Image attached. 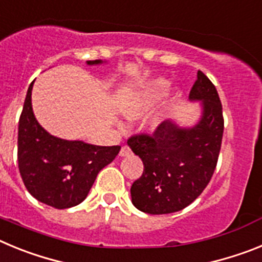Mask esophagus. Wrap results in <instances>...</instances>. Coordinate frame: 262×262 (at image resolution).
Masks as SVG:
<instances>
[{
	"label": "esophagus",
	"mask_w": 262,
	"mask_h": 262,
	"mask_svg": "<svg viewBox=\"0 0 262 262\" xmlns=\"http://www.w3.org/2000/svg\"><path fill=\"white\" fill-rule=\"evenodd\" d=\"M133 154L131 152V148L128 147V145H123V147L120 148V152H119V156L124 157V156H129V155Z\"/></svg>",
	"instance_id": "34e87169"
}]
</instances>
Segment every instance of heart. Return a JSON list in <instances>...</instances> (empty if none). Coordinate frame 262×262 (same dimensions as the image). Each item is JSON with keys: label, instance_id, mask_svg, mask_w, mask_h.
<instances>
[{"label": "heart", "instance_id": "obj_1", "mask_svg": "<svg viewBox=\"0 0 262 262\" xmlns=\"http://www.w3.org/2000/svg\"><path fill=\"white\" fill-rule=\"evenodd\" d=\"M166 90H168V82L164 80L155 81L152 84L136 90L127 98L124 114L128 118H135L143 114L145 110L159 102L165 96Z\"/></svg>", "mask_w": 262, "mask_h": 262}]
</instances>
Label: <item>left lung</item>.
Returning a JSON list of instances; mask_svg holds the SVG:
<instances>
[{"label":"left lung","mask_w":262,"mask_h":262,"mask_svg":"<svg viewBox=\"0 0 262 262\" xmlns=\"http://www.w3.org/2000/svg\"><path fill=\"white\" fill-rule=\"evenodd\" d=\"M202 101V119L193 128L163 122L154 133L134 134L128 144L143 161V174L131 186L136 209L161 215L180 211L198 198L216 168L224 118L216 88L198 71L189 94Z\"/></svg>","instance_id":"left-lung-1"}]
</instances>
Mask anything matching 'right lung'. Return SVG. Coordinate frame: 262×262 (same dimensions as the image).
Returning <instances> with one entry per match:
<instances>
[{"instance_id":"obj_1","label":"right lung","mask_w":262,"mask_h":262,"mask_svg":"<svg viewBox=\"0 0 262 262\" xmlns=\"http://www.w3.org/2000/svg\"><path fill=\"white\" fill-rule=\"evenodd\" d=\"M101 60H90L89 66ZM29 86L18 126V168L34 198L55 209H69L86 198L101 169L119 154L120 145L99 147L50 135L36 122Z\"/></svg>"}]
</instances>
